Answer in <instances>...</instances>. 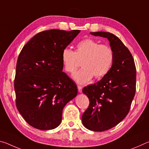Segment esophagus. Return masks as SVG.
Wrapping results in <instances>:
<instances>
[{
	"label": "esophagus",
	"mask_w": 149,
	"mask_h": 149,
	"mask_svg": "<svg viewBox=\"0 0 149 149\" xmlns=\"http://www.w3.org/2000/svg\"><path fill=\"white\" fill-rule=\"evenodd\" d=\"M77 89H78V91H79V93L82 92V87L81 86H79V85H78Z\"/></svg>",
	"instance_id": "34e87169"
}]
</instances>
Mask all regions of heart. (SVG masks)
<instances>
[{"label": "heart", "instance_id": "1", "mask_svg": "<svg viewBox=\"0 0 149 149\" xmlns=\"http://www.w3.org/2000/svg\"><path fill=\"white\" fill-rule=\"evenodd\" d=\"M114 52L110 47L100 45L91 39H85L77 45L74 51L68 48L63 50L62 62L68 73H74L82 61V68L73 75L79 84H86L94 76L100 79L107 75L114 62Z\"/></svg>", "mask_w": 149, "mask_h": 149}]
</instances>
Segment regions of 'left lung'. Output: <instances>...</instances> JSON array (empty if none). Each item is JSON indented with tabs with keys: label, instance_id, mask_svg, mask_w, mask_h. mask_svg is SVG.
<instances>
[{
	"label": "left lung",
	"instance_id": "left-lung-1",
	"mask_svg": "<svg viewBox=\"0 0 149 149\" xmlns=\"http://www.w3.org/2000/svg\"><path fill=\"white\" fill-rule=\"evenodd\" d=\"M91 34L107 38L114 55L108 74L83 89L89 100L82 115L83 124L89 130L103 132L118 124L129 113L136 91V68L129 49L115 35L103 31Z\"/></svg>",
	"mask_w": 149,
	"mask_h": 149
}]
</instances>
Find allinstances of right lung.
Listing matches in <instances>:
<instances>
[{"instance_id":"add662e5","label":"right lung","mask_w":149,"mask_h":149,"mask_svg":"<svg viewBox=\"0 0 149 149\" xmlns=\"http://www.w3.org/2000/svg\"><path fill=\"white\" fill-rule=\"evenodd\" d=\"M79 32H39L20 52L14 79L16 104L24 120L36 129L58 127L63 108L77 94L76 85L62 72V53Z\"/></svg>"}]
</instances>
